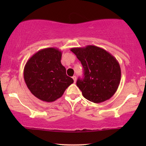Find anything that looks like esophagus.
<instances>
[{"instance_id": "34e87169", "label": "esophagus", "mask_w": 146, "mask_h": 146, "mask_svg": "<svg viewBox=\"0 0 146 146\" xmlns=\"http://www.w3.org/2000/svg\"><path fill=\"white\" fill-rule=\"evenodd\" d=\"M72 78L74 80V83H75V82H76V76H75V75H73V76L72 77Z\"/></svg>"}]
</instances>
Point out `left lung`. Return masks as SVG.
I'll list each match as a JSON object with an SVG mask.
<instances>
[{"label": "left lung", "mask_w": 146, "mask_h": 146, "mask_svg": "<svg viewBox=\"0 0 146 146\" xmlns=\"http://www.w3.org/2000/svg\"><path fill=\"white\" fill-rule=\"evenodd\" d=\"M84 68V79L77 86L86 100L101 103L116 93L121 80V68L116 58L104 48L88 45L71 48Z\"/></svg>", "instance_id": "1"}]
</instances>
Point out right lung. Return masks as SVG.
I'll use <instances>...</instances> for the list:
<instances>
[{"instance_id": "1", "label": "right lung", "mask_w": 146, "mask_h": 146, "mask_svg": "<svg viewBox=\"0 0 146 146\" xmlns=\"http://www.w3.org/2000/svg\"><path fill=\"white\" fill-rule=\"evenodd\" d=\"M62 54L57 48H45L33 54L25 64L23 75L27 86L42 101H56L73 83L61 64Z\"/></svg>"}]
</instances>
